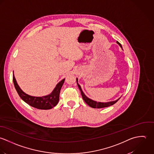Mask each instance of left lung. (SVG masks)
Wrapping results in <instances>:
<instances>
[{"label":"left lung","mask_w":154,"mask_h":154,"mask_svg":"<svg viewBox=\"0 0 154 154\" xmlns=\"http://www.w3.org/2000/svg\"><path fill=\"white\" fill-rule=\"evenodd\" d=\"M117 43L119 45V46L122 48V45L119 42H117ZM76 80H77V85H78V87L80 91V92L82 94V97L84 100V101L89 105L91 107L93 108H105V107H108V106H110L112 105H114V103H116L120 99H117L116 100H114V101H111V102H96V101H94V100H93L92 99H91L90 98L88 97L85 94V93L83 92V91L82 90V88H81V86L79 85L78 83V79H76Z\"/></svg>","instance_id":"8db88e82"}]
</instances>
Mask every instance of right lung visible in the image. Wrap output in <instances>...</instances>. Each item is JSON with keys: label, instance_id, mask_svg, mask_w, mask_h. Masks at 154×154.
I'll use <instances>...</instances> for the list:
<instances>
[{"label": "right lung", "instance_id": "right-lung-1", "mask_svg": "<svg viewBox=\"0 0 154 154\" xmlns=\"http://www.w3.org/2000/svg\"><path fill=\"white\" fill-rule=\"evenodd\" d=\"M64 81L65 79L60 82L57 85L56 87L52 93L48 95L41 97L32 96L26 94L21 89L20 86L17 84L13 72L14 85L20 97L29 105L39 109H50L58 104L60 99V93L61 89L64 83Z\"/></svg>", "mask_w": 154, "mask_h": 154}]
</instances>
